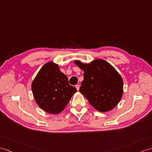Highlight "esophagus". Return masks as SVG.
<instances>
[{
	"instance_id": "obj_1",
	"label": "esophagus",
	"mask_w": 152,
	"mask_h": 152,
	"mask_svg": "<svg viewBox=\"0 0 152 152\" xmlns=\"http://www.w3.org/2000/svg\"><path fill=\"white\" fill-rule=\"evenodd\" d=\"M76 88L77 91H79V89H80V85H76Z\"/></svg>"
}]
</instances>
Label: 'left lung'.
<instances>
[{"label": "left lung", "instance_id": "1", "mask_svg": "<svg viewBox=\"0 0 152 152\" xmlns=\"http://www.w3.org/2000/svg\"><path fill=\"white\" fill-rule=\"evenodd\" d=\"M75 63L84 71L80 92L98 111L107 112L113 109L123 93L122 78L113 66L103 59L89 64Z\"/></svg>", "mask_w": 152, "mask_h": 152}]
</instances>
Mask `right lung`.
Segmentation results:
<instances>
[{
	"label": "right lung",
	"mask_w": 152,
	"mask_h": 152,
	"mask_svg": "<svg viewBox=\"0 0 152 152\" xmlns=\"http://www.w3.org/2000/svg\"><path fill=\"white\" fill-rule=\"evenodd\" d=\"M31 90L39 106L51 114L61 112L77 91L69 85L59 66L52 62L47 63L40 69L31 83Z\"/></svg>",
	"instance_id": "1"
}]
</instances>
